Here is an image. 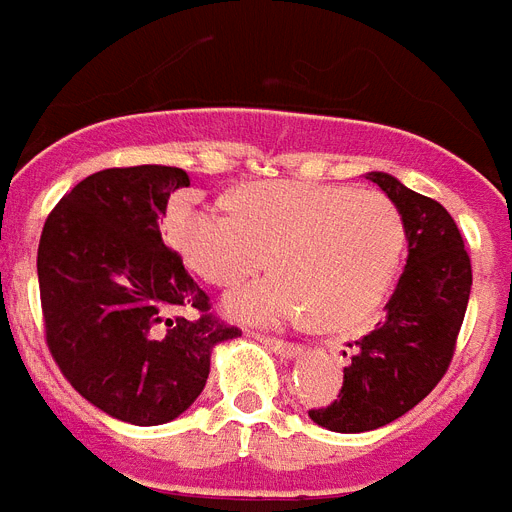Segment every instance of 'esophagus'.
<instances>
[{
  "mask_svg": "<svg viewBox=\"0 0 512 512\" xmlns=\"http://www.w3.org/2000/svg\"><path fill=\"white\" fill-rule=\"evenodd\" d=\"M260 343H265L270 351H276V354L286 356V359H294V356L302 354V346L299 343H289V341H278V338H260Z\"/></svg>",
  "mask_w": 512,
  "mask_h": 512,
  "instance_id": "esophagus-1",
  "label": "esophagus"
}]
</instances>
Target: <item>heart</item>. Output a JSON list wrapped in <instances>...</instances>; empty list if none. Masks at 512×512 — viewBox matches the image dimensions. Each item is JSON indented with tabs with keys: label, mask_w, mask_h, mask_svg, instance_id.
I'll return each instance as SVG.
<instances>
[{
	"label": "heart",
	"mask_w": 512,
	"mask_h": 512,
	"mask_svg": "<svg viewBox=\"0 0 512 512\" xmlns=\"http://www.w3.org/2000/svg\"><path fill=\"white\" fill-rule=\"evenodd\" d=\"M166 236L213 286L244 281L270 257L278 273L223 302L229 317L265 328L307 315L320 328H354L388 296L403 252L388 197L312 182L249 184L234 208L184 195L166 216Z\"/></svg>",
	"instance_id": "obj_1"
}]
</instances>
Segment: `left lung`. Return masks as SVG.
I'll use <instances>...</instances> for the list:
<instances>
[{"mask_svg": "<svg viewBox=\"0 0 512 512\" xmlns=\"http://www.w3.org/2000/svg\"><path fill=\"white\" fill-rule=\"evenodd\" d=\"M367 179L398 210L409 257L385 320L349 343L338 398L309 411L312 422L343 435L385 427L427 398L453 359L471 294V260L448 210L385 171H369Z\"/></svg>", "mask_w": 512, "mask_h": 512, "instance_id": "1", "label": "left lung"}]
</instances>
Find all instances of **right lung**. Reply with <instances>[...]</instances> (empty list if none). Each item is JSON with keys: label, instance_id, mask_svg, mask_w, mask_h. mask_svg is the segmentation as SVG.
Here are the masks:
<instances>
[{"label": "right lung", "instance_id": "add662e5", "mask_svg": "<svg viewBox=\"0 0 512 512\" xmlns=\"http://www.w3.org/2000/svg\"><path fill=\"white\" fill-rule=\"evenodd\" d=\"M187 184V171L156 163L85 176L51 210L38 244L51 356L85 401L137 427L190 409L213 349L239 336L208 315V294L158 231L171 192Z\"/></svg>", "mask_w": 512, "mask_h": 512}]
</instances>
